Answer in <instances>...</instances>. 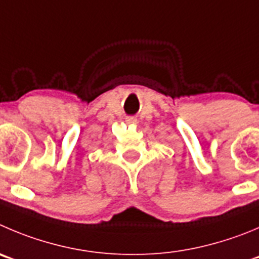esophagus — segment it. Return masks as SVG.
Instances as JSON below:
<instances>
[{"instance_id": "1", "label": "esophagus", "mask_w": 259, "mask_h": 259, "mask_svg": "<svg viewBox=\"0 0 259 259\" xmlns=\"http://www.w3.org/2000/svg\"><path fill=\"white\" fill-rule=\"evenodd\" d=\"M125 121H126V124H135V122H137V118H135V117H126V120H125Z\"/></svg>"}]
</instances>
